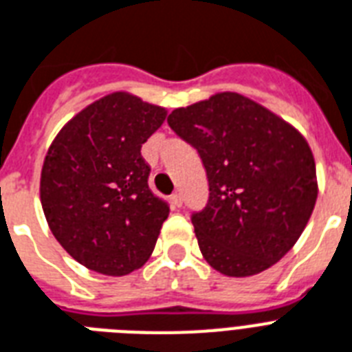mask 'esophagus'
I'll list each match as a JSON object with an SVG mask.
<instances>
[{"instance_id": "obj_1", "label": "esophagus", "mask_w": 352, "mask_h": 352, "mask_svg": "<svg viewBox=\"0 0 352 352\" xmlns=\"http://www.w3.org/2000/svg\"><path fill=\"white\" fill-rule=\"evenodd\" d=\"M171 203H173V206H175V208H181V206H182L181 193H179V192L171 193Z\"/></svg>"}]
</instances>
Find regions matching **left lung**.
<instances>
[{
  "label": "left lung",
  "mask_w": 352,
  "mask_h": 352,
  "mask_svg": "<svg viewBox=\"0 0 352 352\" xmlns=\"http://www.w3.org/2000/svg\"><path fill=\"white\" fill-rule=\"evenodd\" d=\"M208 177L206 206L192 214L210 267L246 278L278 263L316 204V164L294 127L237 93L179 107L168 117Z\"/></svg>",
  "instance_id": "obj_1"
}]
</instances>
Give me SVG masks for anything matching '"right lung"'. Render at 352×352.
Masks as SVG:
<instances>
[{"label":"right lung","instance_id":"obj_1","mask_svg":"<svg viewBox=\"0 0 352 352\" xmlns=\"http://www.w3.org/2000/svg\"><path fill=\"white\" fill-rule=\"evenodd\" d=\"M162 107L113 93L80 111L47 151L43 214L58 243L84 267L126 276L148 261L170 204L151 192L140 148Z\"/></svg>","mask_w":352,"mask_h":352}]
</instances>
